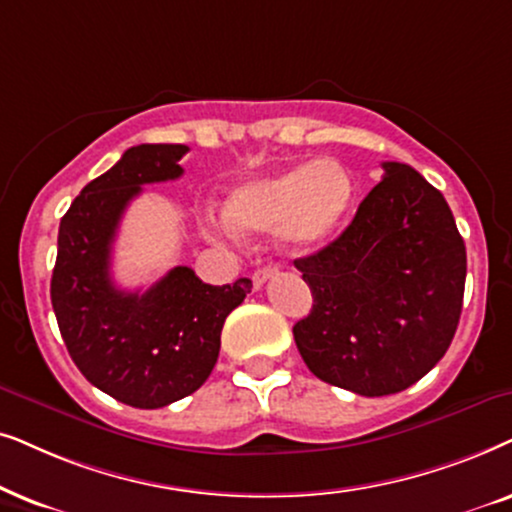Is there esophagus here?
Masks as SVG:
<instances>
[{"label":"esophagus","mask_w":512,"mask_h":512,"mask_svg":"<svg viewBox=\"0 0 512 512\" xmlns=\"http://www.w3.org/2000/svg\"><path fill=\"white\" fill-rule=\"evenodd\" d=\"M274 274H276L274 264H267V267H260V269L255 271V274H252V285H255V288H262V285L267 283L269 278L274 276Z\"/></svg>","instance_id":"esophagus-1"}]
</instances>
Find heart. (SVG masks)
I'll return each mask as SVG.
<instances>
[{
  "label": "heart",
  "mask_w": 512,
  "mask_h": 512,
  "mask_svg": "<svg viewBox=\"0 0 512 512\" xmlns=\"http://www.w3.org/2000/svg\"><path fill=\"white\" fill-rule=\"evenodd\" d=\"M351 203L353 180L342 163H302L236 187L224 203V222L234 234L281 229L295 250H313L335 234Z\"/></svg>",
  "instance_id": "b5f03b06"
}]
</instances>
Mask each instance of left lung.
<instances>
[{"label":"left lung","instance_id":"1","mask_svg":"<svg viewBox=\"0 0 512 512\" xmlns=\"http://www.w3.org/2000/svg\"><path fill=\"white\" fill-rule=\"evenodd\" d=\"M381 166L349 227L295 260L313 295L292 327L306 367L367 398L405 391L438 365L466 285V245L445 196L407 163Z\"/></svg>","mask_w":512,"mask_h":512}]
</instances>
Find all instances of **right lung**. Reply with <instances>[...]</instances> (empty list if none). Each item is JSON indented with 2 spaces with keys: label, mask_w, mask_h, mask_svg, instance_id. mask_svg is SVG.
Returning <instances> with one entry per match:
<instances>
[{
  "label": "right lung",
  "mask_w": 512,
  "mask_h": 512,
  "mask_svg": "<svg viewBox=\"0 0 512 512\" xmlns=\"http://www.w3.org/2000/svg\"><path fill=\"white\" fill-rule=\"evenodd\" d=\"M187 145H138L81 189L60 220L51 304L74 365L119 403L156 410L192 395L220 356L222 325L252 288L250 278L208 285L189 267L152 288L114 285L112 243L142 185L177 180Z\"/></svg>",
  "instance_id": "1"
}]
</instances>
